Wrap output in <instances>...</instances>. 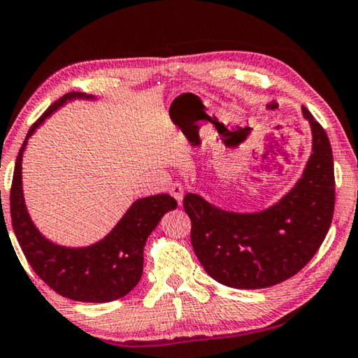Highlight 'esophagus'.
I'll list each match as a JSON object with an SVG mask.
<instances>
[{
    "label": "esophagus",
    "mask_w": 358,
    "mask_h": 358,
    "mask_svg": "<svg viewBox=\"0 0 358 358\" xmlns=\"http://www.w3.org/2000/svg\"><path fill=\"white\" fill-rule=\"evenodd\" d=\"M169 193L178 199L179 206L182 204V198H184V189H182V184L180 182H173L171 185H169Z\"/></svg>",
    "instance_id": "esophagus-1"
}]
</instances>
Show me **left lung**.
Returning <instances> with one entry per match:
<instances>
[{
    "mask_svg": "<svg viewBox=\"0 0 358 358\" xmlns=\"http://www.w3.org/2000/svg\"><path fill=\"white\" fill-rule=\"evenodd\" d=\"M313 131V154L297 185L258 214L224 212L187 193L192 247L209 277L236 289H261L308 264L334 218L335 173L329 136L302 106Z\"/></svg>",
    "mask_w": 358,
    "mask_h": 358,
    "instance_id": "1",
    "label": "left lung"
}]
</instances>
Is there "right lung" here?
Segmentation results:
<instances>
[{"label": "right lung", "instance_id": "right-lung-1", "mask_svg": "<svg viewBox=\"0 0 358 358\" xmlns=\"http://www.w3.org/2000/svg\"><path fill=\"white\" fill-rule=\"evenodd\" d=\"M75 97L90 99L91 96L83 92L66 94L48 106L28 130L17 155L10 185L12 228L29 266L55 292L77 302H113L138 285L143 275V252L148 237L168 210L178 208V201L166 193L138 199L105 239L85 248L55 245L36 229L24 208L22 193L23 150L28 138L43 119Z\"/></svg>", "mask_w": 358, "mask_h": 358}]
</instances>
